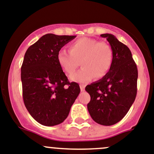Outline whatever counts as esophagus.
Listing matches in <instances>:
<instances>
[{
    "mask_svg": "<svg viewBox=\"0 0 154 154\" xmlns=\"http://www.w3.org/2000/svg\"><path fill=\"white\" fill-rule=\"evenodd\" d=\"M85 85L83 84H80V90H81V91H83L85 90Z\"/></svg>",
    "mask_w": 154,
    "mask_h": 154,
    "instance_id": "1",
    "label": "esophagus"
}]
</instances>
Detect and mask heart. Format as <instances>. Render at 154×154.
Instances as JSON below:
<instances>
[{
	"label": "heart",
	"instance_id": "obj_1",
	"mask_svg": "<svg viewBox=\"0 0 154 154\" xmlns=\"http://www.w3.org/2000/svg\"><path fill=\"white\" fill-rule=\"evenodd\" d=\"M57 61L63 71L69 74L74 72L80 63L83 68L70 76V79L86 83L94 77L102 78L108 73L112 65V48L105 42L83 37L70 45V52L60 50Z\"/></svg>",
	"mask_w": 154,
	"mask_h": 154
}]
</instances>
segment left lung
Masks as SVG:
<instances>
[{"mask_svg": "<svg viewBox=\"0 0 154 154\" xmlns=\"http://www.w3.org/2000/svg\"><path fill=\"white\" fill-rule=\"evenodd\" d=\"M112 48L108 73L86 87L91 100L87 104L91 119L99 125H113L126 116L137 94L138 69L130 50L112 34H101Z\"/></svg>", "mask_w": 154, "mask_h": 154, "instance_id": "obj_1", "label": "left lung"}]
</instances>
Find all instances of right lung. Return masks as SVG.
<instances>
[{
	"label": "right lung",
	"mask_w": 154,
	"mask_h": 154,
	"mask_svg": "<svg viewBox=\"0 0 154 154\" xmlns=\"http://www.w3.org/2000/svg\"><path fill=\"white\" fill-rule=\"evenodd\" d=\"M75 37L45 34L24 55L21 68L23 100L31 116L44 126L64 122L80 92L78 83L68 81L57 61L59 51Z\"/></svg>",
	"instance_id": "obj_1"
}]
</instances>
